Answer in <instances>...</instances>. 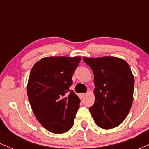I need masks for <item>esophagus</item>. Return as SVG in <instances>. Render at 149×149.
<instances>
[{"label":"esophagus","instance_id":"34e87169","mask_svg":"<svg viewBox=\"0 0 149 149\" xmlns=\"http://www.w3.org/2000/svg\"><path fill=\"white\" fill-rule=\"evenodd\" d=\"M80 97H84L85 96V95H86V94H85V93H80Z\"/></svg>","mask_w":149,"mask_h":149}]
</instances>
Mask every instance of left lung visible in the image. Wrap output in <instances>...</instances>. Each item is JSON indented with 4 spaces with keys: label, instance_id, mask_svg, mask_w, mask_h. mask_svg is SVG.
<instances>
[{
    "label": "left lung",
    "instance_id": "8db88e82",
    "mask_svg": "<svg viewBox=\"0 0 149 149\" xmlns=\"http://www.w3.org/2000/svg\"><path fill=\"white\" fill-rule=\"evenodd\" d=\"M94 73L95 100L90 111L103 129H112L123 122L133 102L134 78L124 59L116 57H83Z\"/></svg>",
    "mask_w": 149,
    "mask_h": 149
}]
</instances>
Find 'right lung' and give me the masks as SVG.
<instances>
[{"label": "right lung", "mask_w": 149, "mask_h": 149, "mask_svg": "<svg viewBox=\"0 0 149 149\" xmlns=\"http://www.w3.org/2000/svg\"><path fill=\"white\" fill-rule=\"evenodd\" d=\"M81 57H47L31 71L27 95L37 120L54 134L69 131L74 124L80 100L70 91L73 73Z\"/></svg>", "instance_id": "1"}]
</instances>
